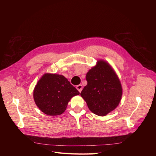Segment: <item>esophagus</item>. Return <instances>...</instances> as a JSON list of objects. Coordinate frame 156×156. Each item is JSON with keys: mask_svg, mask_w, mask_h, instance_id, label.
<instances>
[{"mask_svg": "<svg viewBox=\"0 0 156 156\" xmlns=\"http://www.w3.org/2000/svg\"><path fill=\"white\" fill-rule=\"evenodd\" d=\"M76 88L78 90V91L79 92H81L82 91V90H83V86L81 85V84H79V85H77L76 87Z\"/></svg>", "mask_w": 156, "mask_h": 156, "instance_id": "34e87169", "label": "esophagus"}]
</instances>
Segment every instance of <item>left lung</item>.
<instances>
[{
  "instance_id": "obj_1",
  "label": "left lung",
  "mask_w": 156,
  "mask_h": 156,
  "mask_svg": "<svg viewBox=\"0 0 156 156\" xmlns=\"http://www.w3.org/2000/svg\"><path fill=\"white\" fill-rule=\"evenodd\" d=\"M87 86L81 96L94 114L106 116L119 105L122 87L114 69L106 61L99 60L87 73Z\"/></svg>"
}]
</instances>
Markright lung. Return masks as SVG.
<instances>
[{
	"label": "right lung",
	"mask_w": 156,
	"mask_h": 156,
	"mask_svg": "<svg viewBox=\"0 0 156 156\" xmlns=\"http://www.w3.org/2000/svg\"><path fill=\"white\" fill-rule=\"evenodd\" d=\"M79 92L64 75L46 73L34 87L36 105L45 115L57 116L66 111L71 98Z\"/></svg>",
	"instance_id": "right-lung-1"
}]
</instances>
